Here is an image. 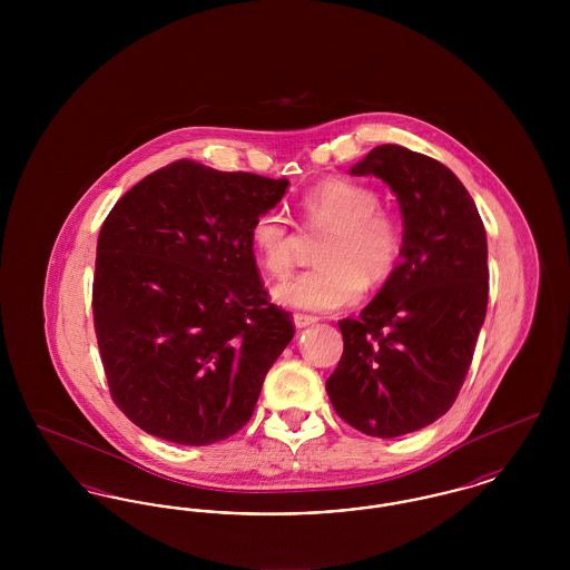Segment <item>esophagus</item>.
Masks as SVG:
<instances>
[{
	"instance_id": "1",
	"label": "esophagus",
	"mask_w": 570,
	"mask_h": 570,
	"mask_svg": "<svg viewBox=\"0 0 570 570\" xmlns=\"http://www.w3.org/2000/svg\"><path fill=\"white\" fill-rule=\"evenodd\" d=\"M293 321H295V326H297V328H305V326L314 325V323H316V318H314V316H307V314H295V316H293Z\"/></svg>"
}]
</instances>
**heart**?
Wrapping results in <instances>:
<instances>
[{"label":"heart","mask_w":570,"mask_h":570,"mask_svg":"<svg viewBox=\"0 0 570 570\" xmlns=\"http://www.w3.org/2000/svg\"><path fill=\"white\" fill-rule=\"evenodd\" d=\"M379 203L374 188L342 177H328L305 191L298 200L305 226L331 228L318 249L323 265L277 284L275 301L305 312H335L361 298L365 279L382 284L395 272L404 228L400 217ZM249 239L265 272L273 277L291 272L297 235L284 214L263 212L252 222Z\"/></svg>","instance_id":"1"}]
</instances>
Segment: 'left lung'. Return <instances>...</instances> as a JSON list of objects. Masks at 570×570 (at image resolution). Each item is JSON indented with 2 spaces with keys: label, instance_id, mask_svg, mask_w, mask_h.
Instances as JSON below:
<instances>
[{
  "label": "left lung",
  "instance_id": "obj_1",
  "mask_svg": "<svg viewBox=\"0 0 570 570\" xmlns=\"http://www.w3.org/2000/svg\"><path fill=\"white\" fill-rule=\"evenodd\" d=\"M351 175L395 191L404 249L358 318L340 321L344 353L326 393L354 430L395 438L434 423L460 395L488 312V237L472 196L430 156L380 145Z\"/></svg>",
  "mask_w": 570,
  "mask_h": 570
}]
</instances>
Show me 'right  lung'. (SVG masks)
Returning <instances> with one entry per match:
<instances>
[{"label":"right lung","mask_w":570,"mask_h":570,"mask_svg":"<svg viewBox=\"0 0 570 570\" xmlns=\"http://www.w3.org/2000/svg\"><path fill=\"white\" fill-rule=\"evenodd\" d=\"M286 188V179L177 160L110 209L96 249L94 326L110 397L142 432L205 446L252 419L295 335L249 239Z\"/></svg>","instance_id":"right-lung-1"}]
</instances>
